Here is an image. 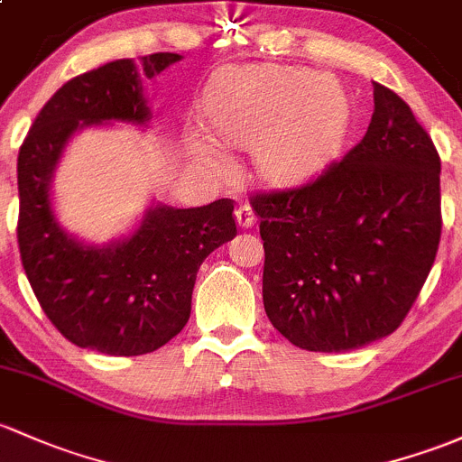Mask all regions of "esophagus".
Masks as SVG:
<instances>
[{
  "label": "esophagus",
  "instance_id": "obj_1",
  "mask_svg": "<svg viewBox=\"0 0 462 462\" xmlns=\"http://www.w3.org/2000/svg\"><path fill=\"white\" fill-rule=\"evenodd\" d=\"M255 213H253V209L249 205H240L236 209V222H237V226H240V229H251L253 225H255Z\"/></svg>",
  "mask_w": 462,
  "mask_h": 462
}]
</instances>
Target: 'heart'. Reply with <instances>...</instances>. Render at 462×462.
Instances as JSON below:
<instances>
[{"label":"heart","mask_w":462,"mask_h":462,"mask_svg":"<svg viewBox=\"0 0 462 462\" xmlns=\"http://www.w3.org/2000/svg\"><path fill=\"white\" fill-rule=\"evenodd\" d=\"M209 118L217 132L242 145L257 143V165L275 185H297L330 165L350 130L352 103L332 74L292 66L231 68L213 83ZM205 153L217 167L216 145Z\"/></svg>","instance_id":"1"}]
</instances>
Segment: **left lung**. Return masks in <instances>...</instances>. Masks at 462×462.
Wrapping results in <instances>:
<instances>
[{"label":"left lung","instance_id":"8db88e82","mask_svg":"<svg viewBox=\"0 0 462 462\" xmlns=\"http://www.w3.org/2000/svg\"><path fill=\"white\" fill-rule=\"evenodd\" d=\"M262 297L297 348L346 352L394 332L440 240V158L410 106L374 83L364 141L300 189L251 200Z\"/></svg>","mask_w":462,"mask_h":462}]
</instances>
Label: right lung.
Returning a JSON list of instances; mask_svg holds the SVG:
<instances>
[{
  "mask_svg": "<svg viewBox=\"0 0 462 462\" xmlns=\"http://www.w3.org/2000/svg\"><path fill=\"white\" fill-rule=\"evenodd\" d=\"M180 59H118L74 77L42 107L19 150L23 271L54 328L79 348L136 356L165 346L189 321L200 264L237 233L229 198L191 209L152 202L132 233L107 245L74 237L54 211V173L74 134L114 123L150 127L143 79Z\"/></svg>",
  "mask_w": 462,
  "mask_h": 462,
  "instance_id": "add662e5",
  "label": "right lung"
}]
</instances>
